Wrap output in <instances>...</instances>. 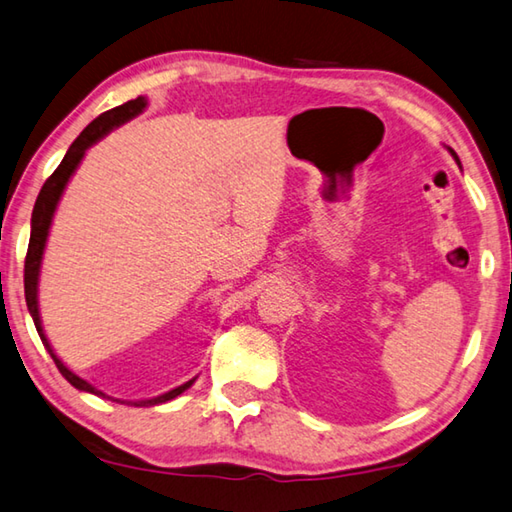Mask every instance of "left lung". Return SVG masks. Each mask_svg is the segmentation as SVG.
Instances as JSON below:
<instances>
[{
    "label": "left lung",
    "mask_w": 512,
    "mask_h": 512,
    "mask_svg": "<svg viewBox=\"0 0 512 512\" xmlns=\"http://www.w3.org/2000/svg\"><path fill=\"white\" fill-rule=\"evenodd\" d=\"M450 152H452V157H454V159H456V161H459V157H456V152H454V150H452V148H450Z\"/></svg>",
    "instance_id": "obj_1"
}]
</instances>
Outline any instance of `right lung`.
Segmentation results:
<instances>
[{"label":"right lung","mask_w":512,"mask_h":512,"mask_svg":"<svg viewBox=\"0 0 512 512\" xmlns=\"http://www.w3.org/2000/svg\"><path fill=\"white\" fill-rule=\"evenodd\" d=\"M143 107H146V98L139 96L134 98V101L123 103L119 107H114V110H107L103 112L98 119H94L92 123L87 125V128L80 132V137L71 143L65 159L60 161V166L53 170L51 177L44 182L42 191L38 195V200H35L33 206V215H31V240H29V251H26V261H24V297H26V306H29V312L33 317V324L38 328V335L42 339V344L47 346L49 355L53 357V362H56L58 371L62 373V378H65L71 387H76L80 391H87V393H94V396H101L107 398L103 391H98L96 387H92L87 380L78 378L74 371H69L65 364L58 360V355L51 351V344L47 342V337L42 333V321H40V310H38V276H40V263H42V254H44V245H47V236H49V227H51V220H53V211H56L58 200L62 191H65V186L69 182V177L74 175V170L78 168L80 159L85 157V150L89 146H94L98 139H103L107 132L116 125H121L125 121H130L132 116H137ZM191 382L182 384V387H177L173 391L164 393V396H157V398H150V400H139V402H132L134 407H152V405H161V402H168L177 398L179 393H184L188 387H191Z\"/></svg>","instance_id":"obj_1"}]
</instances>
